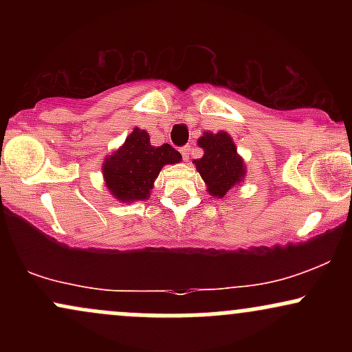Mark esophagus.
<instances>
[{"mask_svg":"<svg viewBox=\"0 0 352 352\" xmlns=\"http://www.w3.org/2000/svg\"><path fill=\"white\" fill-rule=\"evenodd\" d=\"M180 152H182V157H184V160H185V162H187V160H188V153H190V145H185V147H182Z\"/></svg>","mask_w":352,"mask_h":352,"instance_id":"obj_1","label":"esophagus"}]
</instances>
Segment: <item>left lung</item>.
<instances>
[{
  "label": "left lung",
  "mask_w": 352,
  "mask_h": 352,
  "mask_svg": "<svg viewBox=\"0 0 352 352\" xmlns=\"http://www.w3.org/2000/svg\"><path fill=\"white\" fill-rule=\"evenodd\" d=\"M204 148L201 159L193 160L207 192L215 199H223L232 188L243 184L246 177L245 160L236 152V145L228 132H204L199 139Z\"/></svg>",
  "instance_id": "obj_1"
}]
</instances>
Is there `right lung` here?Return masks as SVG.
<instances>
[{
	"label": "right lung",
	"instance_id": "1",
	"mask_svg": "<svg viewBox=\"0 0 352 352\" xmlns=\"http://www.w3.org/2000/svg\"><path fill=\"white\" fill-rule=\"evenodd\" d=\"M182 155L168 144H151V135L135 127L125 142L104 159L102 177L106 188L122 204L144 201L151 197L153 182L165 165L179 164Z\"/></svg>",
	"mask_w": 352,
	"mask_h": 352
}]
</instances>
